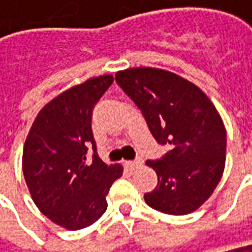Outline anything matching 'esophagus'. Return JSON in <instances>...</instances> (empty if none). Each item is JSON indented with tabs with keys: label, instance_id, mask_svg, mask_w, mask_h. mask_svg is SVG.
<instances>
[{
	"label": "esophagus",
	"instance_id": "34e87169",
	"mask_svg": "<svg viewBox=\"0 0 252 252\" xmlns=\"http://www.w3.org/2000/svg\"><path fill=\"white\" fill-rule=\"evenodd\" d=\"M140 165H142V161H140V159H137V161H126V167L131 171L138 168Z\"/></svg>",
	"mask_w": 252,
	"mask_h": 252
}]
</instances>
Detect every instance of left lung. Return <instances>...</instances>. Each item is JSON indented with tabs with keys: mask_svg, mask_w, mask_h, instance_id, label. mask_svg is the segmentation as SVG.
I'll use <instances>...</instances> for the list:
<instances>
[{
	"mask_svg": "<svg viewBox=\"0 0 252 252\" xmlns=\"http://www.w3.org/2000/svg\"><path fill=\"white\" fill-rule=\"evenodd\" d=\"M115 81L144 114L154 138L170 148L161 159L145 162L158 177L145 202L170 215L198 210L225 167L227 131L215 105L195 84L159 68H128Z\"/></svg>",
	"mask_w": 252,
	"mask_h": 252,
	"instance_id": "1",
	"label": "left lung"
}]
</instances>
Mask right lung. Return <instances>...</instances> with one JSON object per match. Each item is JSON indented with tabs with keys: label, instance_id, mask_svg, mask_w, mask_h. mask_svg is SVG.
<instances>
[{
	"label": "right lung",
	"instance_id": "right-lung-1",
	"mask_svg": "<svg viewBox=\"0 0 252 252\" xmlns=\"http://www.w3.org/2000/svg\"><path fill=\"white\" fill-rule=\"evenodd\" d=\"M112 81V75H99L55 96L38 112L24 144L23 172L31 198L47 218L69 231L101 218L110 187L124 171L96 156L91 131L93 108ZM90 146L93 161L86 158Z\"/></svg>",
	"mask_w": 252,
	"mask_h": 252
}]
</instances>
